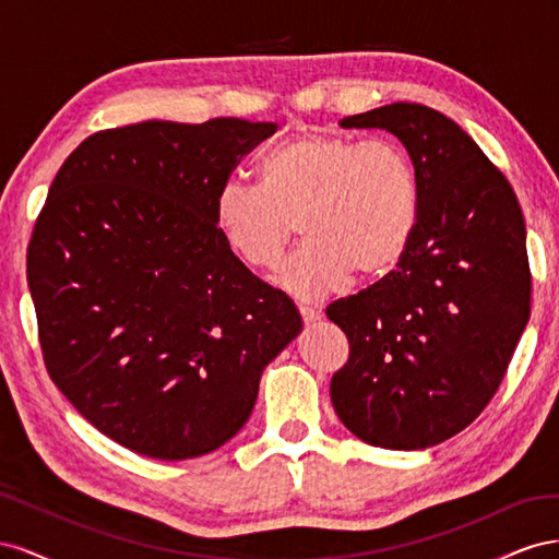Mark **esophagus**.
Listing matches in <instances>:
<instances>
[{"label": "esophagus", "instance_id": "esophagus-1", "mask_svg": "<svg viewBox=\"0 0 559 559\" xmlns=\"http://www.w3.org/2000/svg\"><path fill=\"white\" fill-rule=\"evenodd\" d=\"M298 312H300V317H302V321H306V324H312V321H317L321 317L319 308H312V306H298Z\"/></svg>", "mask_w": 559, "mask_h": 559}]
</instances>
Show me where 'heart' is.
Instances as JSON below:
<instances>
[{
    "mask_svg": "<svg viewBox=\"0 0 559 559\" xmlns=\"http://www.w3.org/2000/svg\"><path fill=\"white\" fill-rule=\"evenodd\" d=\"M259 183L228 179L214 195V226L226 247L257 270H275L296 230L302 245L277 284L321 298L352 273L392 270L417 226L419 191L405 148L392 140L298 134L259 160Z\"/></svg>",
    "mask_w": 559,
    "mask_h": 559,
    "instance_id": "heart-1",
    "label": "heart"
}]
</instances>
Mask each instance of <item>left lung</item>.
<instances>
[{"mask_svg":"<svg viewBox=\"0 0 559 559\" xmlns=\"http://www.w3.org/2000/svg\"><path fill=\"white\" fill-rule=\"evenodd\" d=\"M341 126L396 134L415 165L419 210L396 270L326 308L349 341L331 401L361 441L425 450L485 411L527 326L522 210L499 167L441 111L394 103Z\"/></svg>","mask_w":559,"mask_h":559,"instance_id":"1","label":"left lung"}]
</instances>
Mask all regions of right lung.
<instances>
[{"instance_id":"1","label":"right lung","mask_w":559,"mask_h":559,"mask_svg":"<svg viewBox=\"0 0 559 559\" xmlns=\"http://www.w3.org/2000/svg\"><path fill=\"white\" fill-rule=\"evenodd\" d=\"M275 123L146 121L62 163L27 247L50 380L111 441L179 462L249 419L263 368L300 333L214 226V195Z\"/></svg>"}]
</instances>
